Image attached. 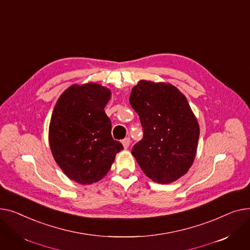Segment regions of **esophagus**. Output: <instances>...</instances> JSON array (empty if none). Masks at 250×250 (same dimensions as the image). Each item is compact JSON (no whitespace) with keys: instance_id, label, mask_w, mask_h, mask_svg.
Here are the masks:
<instances>
[{"instance_id":"1","label":"esophagus","mask_w":250,"mask_h":250,"mask_svg":"<svg viewBox=\"0 0 250 250\" xmlns=\"http://www.w3.org/2000/svg\"><path fill=\"white\" fill-rule=\"evenodd\" d=\"M130 143H131L130 138H125V139H123V140H122V144H123V146H124V148H125V149H127V148L129 147Z\"/></svg>"}]
</instances>
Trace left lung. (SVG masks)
<instances>
[{
  "instance_id": "obj_1",
  "label": "left lung",
  "mask_w": 250,
  "mask_h": 250,
  "mask_svg": "<svg viewBox=\"0 0 250 250\" xmlns=\"http://www.w3.org/2000/svg\"><path fill=\"white\" fill-rule=\"evenodd\" d=\"M129 101L143 127L132 155L153 182L179 180L194 163L200 136L198 119L186 96L169 83L141 80Z\"/></svg>"
}]
</instances>
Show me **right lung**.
<instances>
[{
	"label": "right lung",
	"mask_w": 250,
	"mask_h": 250,
	"mask_svg": "<svg viewBox=\"0 0 250 250\" xmlns=\"http://www.w3.org/2000/svg\"><path fill=\"white\" fill-rule=\"evenodd\" d=\"M111 95L107 86L90 82L71 84L56 102L48 141L55 163L71 181H101L123 149L111 135V120L104 110Z\"/></svg>",
	"instance_id": "right-lung-1"
}]
</instances>
